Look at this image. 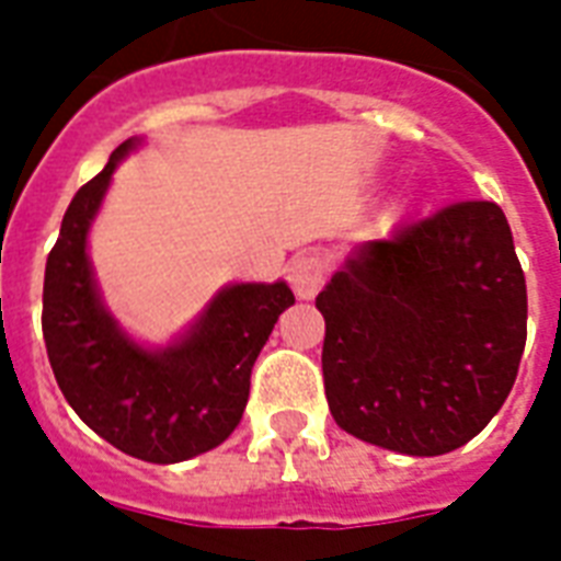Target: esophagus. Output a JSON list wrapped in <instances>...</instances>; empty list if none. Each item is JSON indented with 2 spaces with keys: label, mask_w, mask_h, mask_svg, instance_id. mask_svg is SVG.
<instances>
[{
  "label": "esophagus",
  "mask_w": 561,
  "mask_h": 561,
  "mask_svg": "<svg viewBox=\"0 0 561 561\" xmlns=\"http://www.w3.org/2000/svg\"><path fill=\"white\" fill-rule=\"evenodd\" d=\"M323 279H325V264L320 255L299 253L297 259L288 264V282L299 299L317 297V290L323 288Z\"/></svg>",
  "instance_id": "esophagus-1"
}]
</instances>
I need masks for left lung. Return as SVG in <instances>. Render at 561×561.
Here are the masks:
<instances>
[{
  "label": "left lung",
  "instance_id": "8db88e82",
  "mask_svg": "<svg viewBox=\"0 0 561 561\" xmlns=\"http://www.w3.org/2000/svg\"><path fill=\"white\" fill-rule=\"evenodd\" d=\"M334 422L436 457L489 425L527 341V285L497 203H454L346 255L317 294Z\"/></svg>",
  "mask_w": 561,
  "mask_h": 561
}]
</instances>
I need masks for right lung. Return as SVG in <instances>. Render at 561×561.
Here are the masks:
<instances>
[{"mask_svg": "<svg viewBox=\"0 0 561 561\" xmlns=\"http://www.w3.org/2000/svg\"><path fill=\"white\" fill-rule=\"evenodd\" d=\"M139 145V136L118 145L69 203L46 262L43 337L75 413L118 451L169 466L211 451L236 431L255 358L294 294L282 279L232 282L171 343L136 341L101 297L90 229L118 162Z\"/></svg>", "mask_w": 561, "mask_h": 561, "instance_id": "right-lung-1", "label": "right lung"}]
</instances>
